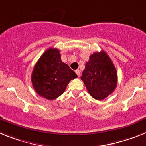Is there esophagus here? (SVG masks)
Listing matches in <instances>:
<instances>
[{"label":"esophagus","mask_w":146,"mask_h":146,"mask_svg":"<svg viewBox=\"0 0 146 146\" xmlns=\"http://www.w3.org/2000/svg\"><path fill=\"white\" fill-rule=\"evenodd\" d=\"M76 73L77 76H78V77H80L81 76V71L79 70H76Z\"/></svg>","instance_id":"esophagus-1"}]
</instances>
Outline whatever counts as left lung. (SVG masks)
Listing matches in <instances>:
<instances>
[{
	"label": "left lung",
	"mask_w": 146,
	"mask_h": 146,
	"mask_svg": "<svg viewBox=\"0 0 146 146\" xmlns=\"http://www.w3.org/2000/svg\"><path fill=\"white\" fill-rule=\"evenodd\" d=\"M81 79L90 96L101 101L112 93L116 88L117 70L110 56L101 50L90 55Z\"/></svg>",
	"instance_id": "8db88e82"
}]
</instances>
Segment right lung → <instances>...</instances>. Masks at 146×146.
<instances>
[{
	"label": "right lung",
	"instance_id": "add662e5",
	"mask_svg": "<svg viewBox=\"0 0 146 146\" xmlns=\"http://www.w3.org/2000/svg\"><path fill=\"white\" fill-rule=\"evenodd\" d=\"M75 78H77L76 73L62 62L59 50L50 48L35 64L31 82L39 96L54 100L62 94L68 83Z\"/></svg>",
	"mask_w": 146,
	"mask_h": 146
}]
</instances>
